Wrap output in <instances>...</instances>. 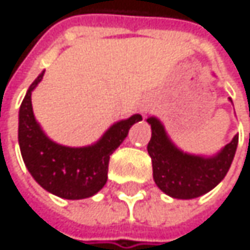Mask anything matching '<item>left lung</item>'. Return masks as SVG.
Returning a JSON list of instances; mask_svg holds the SVG:
<instances>
[{
  "instance_id": "8db88e82",
  "label": "left lung",
  "mask_w": 250,
  "mask_h": 250,
  "mask_svg": "<svg viewBox=\"0 0 250 250\" xmlns=\"http://www.w3.org/2000/svg\"><path fill=\"white\" fill-rule=\"evenodd\" d=\"M146 121L152 130L146 146L152 162V176L163 192L173 199H195L225 178L236 154L239 136H234L215 157L189 155L170 142L157 118L149 117Z\"/></svg>"
}]
</instances>
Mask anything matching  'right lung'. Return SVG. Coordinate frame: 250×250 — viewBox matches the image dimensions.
Instances as JSON below:
<instances>
[{"instance_id": "right-lung-1", "label": "right lung", "mask_w": 250, "mask_h": 250, "mask_svg": "<svg viewBox=\"0 0 250 250\" xmlns=\"http://www.w3.org/2000/svg\"><path fill=\"white\" fill-rule=\"evenodd\" d=\"M42 75L44 72L31 84L19 111V145L23 162L34 179L48 192L68 200L92 197L106 184L109 155L142 115L135 114L115 123L92 146L69 148L55 144L42 133L32 111L31 93Z\"/></svg>"}]
</instances>
